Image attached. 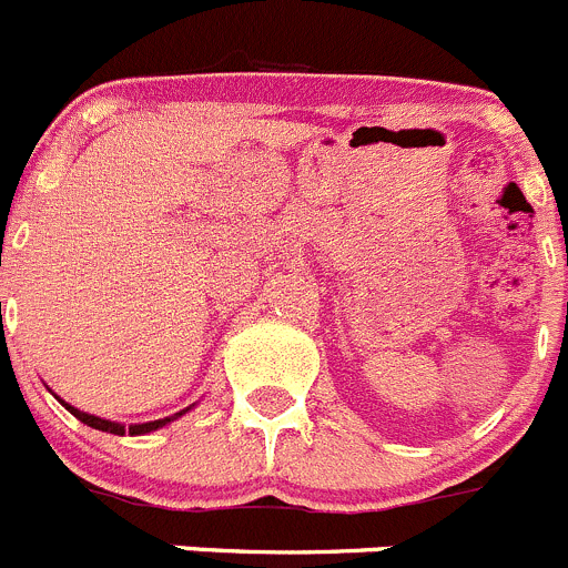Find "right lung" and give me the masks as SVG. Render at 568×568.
I'll return each mask as SVG.
<instances>
[{
	"mask_svg": "<svg viewBox=\"0 0 568 568\" xmlns=\"http://www.w3.org/2000/svg\"><path fill=\"white\" fill-rule=\"evenodd\" d=\"M50 392H52V389H50ZM52 395H55V392H52ZM55 397H58V395H55ZM58 400H61V397H58ZM61 406H67V409L72 412V415H75L78 420H81V423H87V426L98 428V432L120 434V437H125V434H131V437H140V434H151V432H156V428L168 426V423L179 420V417H182V415H187V412L193 409V406H187V409L176 412V415H171V417H162V420H151V423H131V426H125V423L105 420V417L89 415V412H81V409H75V406H72V404H67V400H61Z\"/></svg>",
	"mask_w": 568,
	"mask_h": 568,
	"instance_id": "obj_1",
	"label": "right lung"
}]
</instances>
